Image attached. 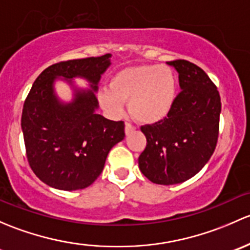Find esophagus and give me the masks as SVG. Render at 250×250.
I'll use <instances>...</instances> for the list:
<instances>
[{
    "mask_svg": "<svg viewBox=\"0 0 250 250\" xmlns=\"http://www.w3.org/2000/svg\"><path fill=\"white\" fill-rule=\"evenodd\" d=\"M135 130H136V128L133 127L132 125L128 124V123H126V124H125V135L126 136H128V135H130V133H132Z\"/></svg>",
    "mask_w": 250,
    "mask_h": 250,
    "instance_id": "esophagus-1",
    "label": "esophagus"
}]
</instances>
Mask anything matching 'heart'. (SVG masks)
<instances>
[{"mask_svg":"<svg viewBox=\"0 0 250 250\" xmlns=\"http://www.w3.org/2000/svg\"><path fill=\"white\" fill-rule=\"evenodd\" d=\"M177 77L165 65H137L119 69L110 78L109 90H101V107L119 117L128 102V110L137 122L153 125L163 122L177 100Z\"/></svg>","mask_w":250,"mask_h":250,"instance_id":"1","label":"heart"}]
</instances>
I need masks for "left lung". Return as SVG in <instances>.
Listing matches in <instances>:
<instances>
[{"instance_id":"obj_1","label":"left lung","mask_w":250,"mask_h":250,"mask_svg":"<svg viewBox=\"0 0 250 250\" xmlns=\"http://www.w3.org/2000/svg\"><path fill=\"white\" fill-rule=\"evenodd\" d=\"M178 72L176 104L163 122L141 127L146 146L138 158L141 172L155 184H179L203 168L214 153L221 102L206 72L187 60L169 61Z\"/></svg>"}]
</instances>
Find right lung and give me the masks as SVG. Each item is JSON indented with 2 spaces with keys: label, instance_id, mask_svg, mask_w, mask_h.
Listing matches in <instances>:
<instances>
[{
  "label": "right lung",
  "instance_id": "right-lung-1",
  "mask_svg": "<svg viewBox=\"0 0 250 250\" xmlns=\"http://www.w3.org/2000/svg\"><path fill=\"white\" fill-rule=\"evenodd\" d=\"M110 58L106 54L55 63L31 87L21 130L31 168L49 187L66 191L87 188L101 174L110 149L124 140V122L96 113V92ZM74 78L85 79L89 87H78ZM58 80L72 90L71 102H62L56 94Z\"/></svg>",
  "mask_w": 250,
  "mask_h": 250
}]
</instances>
